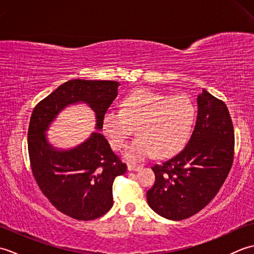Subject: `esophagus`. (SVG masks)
Instances as JSON below:
<instances>
[{
	"label": "esophagus",
	"mask_w": 254,
	"mask_h": 254,
	"mask_svg": "<svg viewBox=\"0 0 254 254\" xmlns=\"http://www.w3.org/2000/svg\"><path fill=\"white\" fill-rule=\"evenodd\" d=\"M139 169H142V166L141 165L127 164V170L128 171H138Z\"/></svg>",
	"instance_id": "1"
}]
</instances>
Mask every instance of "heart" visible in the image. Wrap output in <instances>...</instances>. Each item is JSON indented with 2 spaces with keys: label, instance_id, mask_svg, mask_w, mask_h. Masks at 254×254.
<instances>
[{
  "label": "heart",
  "instance_id": "heart-1",
  "mask_svg": "<svg viewBox=\"0 0 254 254\" xmlns=\"http://www.w3.org/2000/svg\"><path fill=\"white\" fill-rule=\"evenodd\" d=\"M121 110L109 109L102 127L115 149H121L136 127V137L124 148L128 160L141 161L154 153L168 157L182 148L195 122L196 111L187 96H167L138 89L122 101Z\"/></svg>",
  "mask_w": 254,
  "mask_h": 254
}]
</instances>
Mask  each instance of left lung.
Returning <instances> with one entry per match:
<instances>
[{
  "label": "left lung",
  "mask_w": 254,
  "mask_h": 254,
  "mask_svg": "<svg viewBox=\"0 0 254 254\" xmlns=\"http://www.w3.org/2000/svg\"><path fill=\"white\" fill-rule=\"evenodd\" d=\"M235 134L225 102L206 89L197 96V117L186 147L174 157L154 165V186L147 203L171 220L191 217L212 201L234 161Z\"/></svg>",
  "instance_id": "obj_1"
}]
</instances>
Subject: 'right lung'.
<instances>
[{"label":"right lung","instance_id":"right-lung-1","mask_svg":"<svg viewBox=\"0 0 254 254\" xmlns=\"http://www.w3.org/2000/svg\"><path fill=\"white\" fill-rule=\"evenodd\" d=\"M119 86L113 80H68L32 111L28 128L32 174L53 206L72 218L93 220L105 215L113 205V181L127 171V165L99 133ZM76 103H86L95 112L99 131L77 147L57 149L47 141L46 131L59 113Z\"/></svg>","mask_w":254,"mask_h":254}]
</instances>
